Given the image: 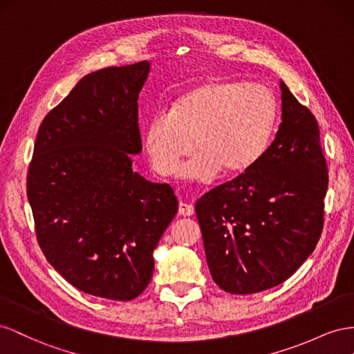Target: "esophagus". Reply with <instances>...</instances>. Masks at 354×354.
<instances>
[{
	"mask_svg": "<svg viewBox=\"0 0 354 354\" xmlns=\"http://www.w3.org/2000/svg\"><path fill=\"white\" fill-rule=\"evenodd\" d=\"M193 214H194L193 205L183 203V201H180V203H179V215H183V216H191Z\"/></svg>",
	"mask_w": 354,
	"mask_h": 354,
	"instance_id": "esophagus-1",
	"label": "esophagus"
}]
</instances>
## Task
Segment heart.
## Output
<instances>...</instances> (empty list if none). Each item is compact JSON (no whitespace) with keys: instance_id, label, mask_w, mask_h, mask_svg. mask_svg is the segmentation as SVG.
Masks as SVG:
<instances>
[{"instance_id":"b5f03b06","label":"heart","mask_w":354,"mask_h":354,"mask_svg":"<svg viewBox=\"0 0 354 354\" xmlns=\"http://www.w3.org/2000/svg\"><path fill=\"white\" fill-rule=\"evenodd\" d=\"M277 124V100L266 86L214 78L187 88L170 104L167 114L148 120L142 144L156 174L209 183L221 171L233 178L249 171L266 154Z\"/></svg>"}]
</instances>
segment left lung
<instances>
[{"mask_svg": "<svg viewBox=\"0 0 354 354\" xmlns=\"http://www.w3.org/2000/svg\"><path fill=\"white\" fill-rule=\"evenodd\" d=\"M280 90L281 123L266 154L196 203L212 279L230 294L283 283L323 230L328 167L317 121L283 82Z\"/></svg>", "mask_w": 354, "mask_h": 354, "instance_id": "left-lung-1", "label": "left lung"}]
</instances>
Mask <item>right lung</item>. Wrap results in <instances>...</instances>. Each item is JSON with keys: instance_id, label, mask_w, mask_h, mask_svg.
<instances>
[{"instance_id": "add662e5", "label": "right lung", "mask_w": 354, "mask_h": 354, "mask_svg": "<svg viewBox=\"0 0 354 354\" xmlns=\"http://www.w3.org/2000/svg\"><path fill=\"white\" fill-rule=\"evenodd\" d=\"M149 69L144 60L83 77L43 120L29 165L39 248L66 281L99 298L142 294L178 212L170 185L132 169L142 151L138 97Z\"/></svg>"}]
</instances>
